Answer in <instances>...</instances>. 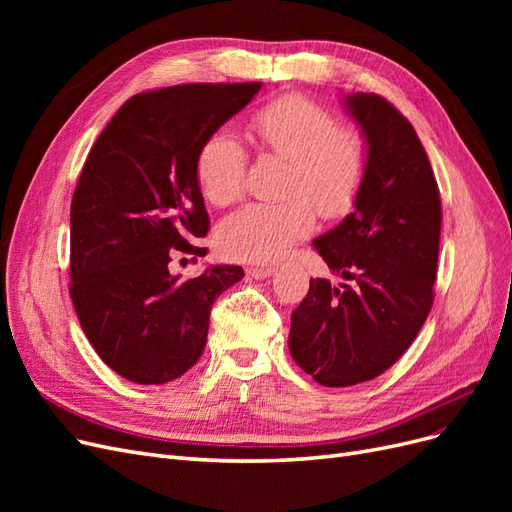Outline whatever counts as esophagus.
Segmentation results:
<instances>
[{"mask_svg":"<svg viewBox=\"0 0 512 512\" xmlns=\"http://www.w3.org/2000/svg\"><path fill=\"white\" fill-rule=\"evenodd\" d=\"M273 273L271 267H250L247 269V275L254 277V280H265V277H269Z\"/></svg>","mask_w":512,"mask_h":512,"instance_id":"1","label":"esophagus"}]
</instances>
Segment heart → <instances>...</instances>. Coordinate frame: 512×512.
Returning <instances> with one entry per match:
<instances>
[{
    "mask_svg": "<svg viewBox=\"0 0 512 512\" xmlns=\"http://www.w3.org/2000/svg\"><path fill=\"white\" fill-rule=\"evenodd\" d=\"M258 147L288 160L282 203H254L218 228L220 250L235 260L269 262L314 226V211L327 220L352 211L367 177L363 138L339 128L331 111L305 96H282L252 115ZM247 151L239 138L213 132L196 156V183L211 205L226 207L243 194Z\"/></svg>",
    "mask_w": 512,
    "mask_h": 512,
    "instance_id": "obj_1",
    "label": "heart"
}]
</instances>
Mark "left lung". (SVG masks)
<instances>
[{
    "label": "left lung",
    "mask_w": 512,
    "mask_h": 512,
    "mask_svg": "<svg viewBox=\"0 0 512 512\" xmlns=\"http://www.w3.org/2000/svg\"><path fill=\"white\" fill-rule=\"evenodd\" d=\"M367 143L354 211L314 239L348 284L309 280L290 318L294 363L322 386L374 380L408 350L433 303L442 207L412 123L376 94L344 96Z\"/></svg>",
    "instance_id": "obj_1"
}]
</instances>
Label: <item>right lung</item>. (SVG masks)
Instances as JSON below:
<instances>
[{"label": "right lung", "mask_w": 512, "mask_h": 512, "mask_svg": "<svg viewBox=\"0 0 512 512\" xmlns=\"http://www.w3.org/2000/svg\"><path fill=\"white\" fill-rule=\"evenodd\" d=\"M262 83H190L132 96L91 147L70 207V297L100 359L136 384L183 376L205 350L213 301L243 277L213 265L179 282L170 262L203 256L209 215L196 183L207 138Z\"/></svg>", "instance_id": "right-lung-1"}]
</instances>
